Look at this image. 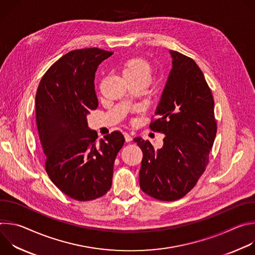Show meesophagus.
<instances>
[{
    "label": "esophagus",
    "instance_id": "1",
    "mask_svg": "<svg viewBox=\"0 0 255 255\" xmlns=\"http://www.w3.org/2000/svg\"><path fill=\"white\" fill-rule=\"evenodd\" d=\"M124 137H125L126 142H130V141L132 140V136H131L129 133H127V132H125V133H124Z\"/></svg>",
    "mask_w": 255,
    "mask_h": 255
}]
</instances>
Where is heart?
<instances>
[{"label": "heart", "instance_id": "obj_1", "mask_svg": "<svg viewBox=\"0 0 255 255\" xmlns=\"http://www.w3.org/2000/svg\"><path fill=\"white\" fill-rule=\"evenodd\" d=\"M151 72V64L142 57H132L123 66V76L125 79H143L149 82Z\"/></svg>", "mask_w": 255, "mask_h": 255}]
</instances>
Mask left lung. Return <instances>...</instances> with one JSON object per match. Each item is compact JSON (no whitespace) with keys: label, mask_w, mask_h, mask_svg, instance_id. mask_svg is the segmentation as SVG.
<instances>
[{"label":"left lung","mask_w":255,"mask_h":255,"mask_svg":"<svg viewBox=\"0 0 255 255\" xmlns=\"http://www.w3.org/2000/svg\"><path fill=\"white\" fill-rule=\"evenodd\" d=\"M169 72L151 130L163 133V145L154 149L149 140L134 141L143 152L139 184L148 196L175 201L197 184L209 162L217 132L214 99L194 59L169 50Z\"/></svg>","instance_id":"8db88e82"}]
</instances>
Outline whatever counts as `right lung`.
<instances>
[{"label": "right lung", "instance_id": "right-lung-1", "mask_svg": "<svg viewBox=\"0 0 255 255\" xmlns=\"http://www.w3.org/2000/svg\"><path fill=\"white\" fill-rule=\"evenodd\" d=\"M112 54L97 47L69 51L48 68L36 93L46 172L63 194L78 201L98 199L111 189L114 161L125 142L119 131L97 141L87 121L99 104L97 68Z\"/></svg>", "mask_w": 255, "mask_h": 255}]
</instances>
